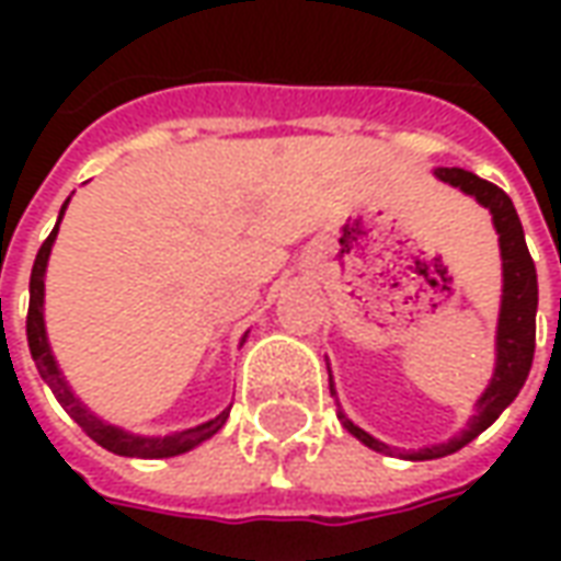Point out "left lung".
Here are the masks:
<instances>
[{"mask_svg": "<svg viewBox=\"0 0 561 561\" xmlns=\"http://www.w3.org/2000/svg\"><path fill=\"white\" fill-rule=\"evenodd\" d=\"M435 176L462 188L466 195H474L478 204H483V207L493 213V225L495 231H499V245H502L505 288H502V316H499V336H495V352H499V357H495V376L490 381V388L483 390V397L478 400V414L471 417L469 430H462V435L450 438L447 445L423 447L417 454H409V459L447 457V454H454L462 445H469L471 438H478L514 402L519 388L529 378L531 357H535L538 273H535V261H531L529 249H526V237H523V225H519L514 201L495 183H486V180L474 176L471 171H462V168H438ZM340 421L364 445H369L378 454H390L388 445H381L378 438L364 433L360 426H354L342 412Z\"/></svg>", "mask_w": 561, "mask_h": 561, "instance_id": "left-lung-1", "label": "left lung"}]
</instances>
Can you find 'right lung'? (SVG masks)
Here are the masks:
<instances>
[{
  "label": "right lung",
  "instance_id": "add662e5",
  "mask_svg": "<svg viewBox=\"0 0 561 561\" xmlns=\"http://www.w3.org/2000/svg\"><path fill=\"white\" fill-rule=\"evenodd\" d=\"M68 204V201H66ZM66 204L59 209V219H62V213H66ZM56 231H59V221H56V228L50 231V237L44 240L42 249H38V255H35V264H32V276H30V312H26V340H30V352L32 360L38 366V373L42 378L50 385L54 390V397L59 400V405L66 409L75 423H78L83 433L90 435L92 442H99L107 450H114L119 457H144V459H161V457H176V454H185V450H192L201 442H207L209 435H216L228 421V412H221L219 417H213V421L201 423V426H192V430H183V433H173L164 435V438H144V435H131L123 433L119 426H111V423L99 421L95 414L87 412L83 409V402L68 390V385L59 376V369H56L54 354H50V345H47V333H44V270H47V257H50V245L56 240Z\"/></svg>",
  "mask_w": 561,
  "mask_h": 561
}]
</instances>
